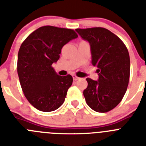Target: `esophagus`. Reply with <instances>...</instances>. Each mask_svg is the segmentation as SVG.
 <instances>
[{"label": "esophagus", "mask_w": 146, "mask_h": 146, "mask_svg": "<svg viewBox=\"0 0 146 146\" xmlns=\"http://www.w3.org/2000/svg\"><path fill=\"white\" fill-rule=\"evenodd\" d=\"M72 77H73V80H77L80 79V77H78L76 75H73Z\"/></svg>", "instance_id": "1"}]
</instances>
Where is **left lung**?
I'll list each match as a JSON object with an SVG mask.
<instances>
[{"label":"left lung","instance_id":"8db88e82","mask_svg":"<svg viewBox=\"0 0 146 146\" xmlns=\"http://www.w3.org/2000/svg\"><path fill=\"white\" fill-rule=\"evenodd\" d=\"M76 31L90 44L91 64L99 73L98 80L86 79L88 87L83 91L86 103L98 113L110 111L121 102L128 86V50L119 37L106 28H77Z\"/></svg>","mask_w":146,"mask_h":146}]
</instances>
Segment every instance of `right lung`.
Instances as JSON below:
<instances>
[{"label": "right lung", "mask_w": 146, "mask_h": 146, "mask_svg": "<svg viewBox=\"0 0 146 146\" xmlns=\"http://www.w3.org/2000/svg\"><path fill=\"white\" fill-rule=\"evenodd\" d=\"M77 37L74 30L46 25L32 32L20 46L17 73L21 88L40 111H53L64 102L73 78L58 75L52 65L60 58L62 47Z\"/></svg>", "instance_id": "add662e5"}]
</instances>
